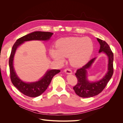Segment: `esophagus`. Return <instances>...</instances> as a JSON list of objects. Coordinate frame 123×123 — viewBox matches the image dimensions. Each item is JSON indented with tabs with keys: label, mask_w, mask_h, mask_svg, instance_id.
Wrapping results in <instances>:
<instances>
[{
	"label": "esophagus",
	"mask_w": 123,
	"mask_h": 123,
	"mask_svg": "<svg viewBox=\"0 0 123 123\" xmlns=\"http://www.w3.org/2000/svg\"><path fill=\"white\" fill-rule=\"evenodd\" d=\"M64 72L66 73V74H71L72 73V71L71 70L69 69H66L64 70Z\"/></svg>",
	"instance_id": "obj_1"
}]
</instances>
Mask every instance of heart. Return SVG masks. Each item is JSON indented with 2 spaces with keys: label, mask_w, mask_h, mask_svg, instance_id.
I'll use <instances>...</instances> for the list:
<instances>
[{
  "label": "heart",
  "mask_w": 123,
  "mask_h": 123,
  "mask_svg": "<svg viewBox=\"0 0 123 123\" xmlns=\"http://www.w3.org/2000/svg\"><path fill=\"white\" fill-rule=\"evenodd\" d=\"M93 49V43L89 37H67L58 39L56 47H52L49 53L52 58L60 62L69 57L71 65L79 67L88 62Z\"/></svg>",
  "instance_id": "b5f03b06"
}]
</instances>
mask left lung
I'll return each instance as SVG.
<instances>
[{"label":"left lung","instance_id":"obj_1","mask_svg":"<svg viewBox=\"0 0 123 123\" xmlns=\"http://www.w3.org/2000/svg\"><path fill=\"white\" fill-rule=\"evenodd\" d=\"M97 40L100 44L99 53L103 52L108 58V71L105 75L98 81L92 82L88 80L87 70L95 60L96 57L89 61L82 68L77 70L75 75L77 79V84L73 87L76 94L81 98H90L98 95L105 88L113 73V54L108 43L99 38Z\"/></svg>","mask_w":123,"mask_h":123}]
</instances>
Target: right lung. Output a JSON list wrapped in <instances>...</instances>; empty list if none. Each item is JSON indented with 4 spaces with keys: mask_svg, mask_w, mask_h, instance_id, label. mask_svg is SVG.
<instances>
[{
    "mask_svg": "<svg viewBox=\"0 0 123 123\" xmlns=\"http://www.w3.org/2000/svg\"><path fill=\"white\" fill-rule=\"evenodd\" d=\"M53 34V33L49 32L36 31L32 32L18 39L12 47L9 61L11 80L14 86L25 95L31 98L40 95L49 86L53 76L60 72L61 71L56 69L49 70L38 81L32 83L24 82L17 75L13 67V59L16 50L18 47L25 42L34 40H48Z\"/></svg>",
    "mask_w": 123,
    "mask_h": 123,
    "instance_id": "add662e5",
    "label": "right lung"
}]
</instances>
